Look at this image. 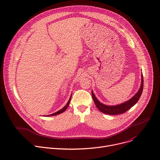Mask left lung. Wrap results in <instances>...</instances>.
<instances>
[{
    "mask_svg": "<svg viewBox=\"0 0 160 160\" xmlns=\"http://www.w3.org/2000/svg\"><path fill=\"white\" fill-rule=\"evenodd\" d=\"M143 89V75H142V83H141L140 89L133 98H131L129 100L126 101V102H124L120 105H115V106H108L100 103L98 100V99L96 98V96H94L92 91V96L96 107L98 108L99 111H101L103 113L108 114V115H118V114H121L126 112L137 103V101L139 100L142 95Z\"/></svg>",
    "mask_w": 160,
    "mask_h": 160,
    "instance_id": "8db88e82",
    "label": "left lung"
}]
</instances>
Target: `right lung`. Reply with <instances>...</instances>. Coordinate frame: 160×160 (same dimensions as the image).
Wrapping results in <instances>:
<instances>
[{
  "label": "right lung",
  "mask_w": 160,
  "mask_h": 160,
  "mask_svg": "<svg viewBox=\"0 0 160 160\" xmlns=\"http://www.w3.org/2000/svg\"><path fill=\"white\" fill-rule=\"evenodd\" d=\"M71 97H70V98H69V101H68V102L67 103V104H66V105H65V107H64V108H62L61 110H59V111H57V112H55V113H52V114L48 115H46V116H53V115H56L60 114V113H61L64 112L67 109V108L68 107V106H69V105L70 101H71Z\"/></svg>",
  "instance_id": "add662e5"
}]
</instances>
